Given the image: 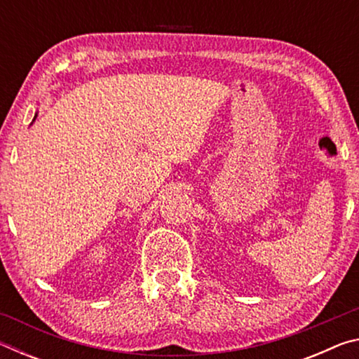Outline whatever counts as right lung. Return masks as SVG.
I'll use <instances>...</instances> for the list:
<instances>
[{"label":"right lung","mask_w":359,"mask_h":359,"mask_svg":"<svg viewBox=\"0 0 359 359\" xmlns=\"http://www.w3.org/2000/svg\"><path fill=\"white\" fill-rule=\"evenodd\" d=\"M34 118H36V115H34Z\"/></svg>","instance_id":"1"}]
</instances>
